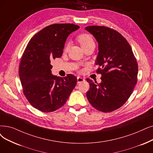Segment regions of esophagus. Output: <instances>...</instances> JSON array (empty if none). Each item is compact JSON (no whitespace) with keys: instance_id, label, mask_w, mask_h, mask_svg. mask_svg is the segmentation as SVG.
Listing matches in <instances>:
<instances>
[{"instance_id":"esophagus-1","label":"esophagus","mask_w":153,"mask_h":153,"mask_svg":"<svg viewBox=\"0 0 153 153\" xmlns=\"http://www.w3.org/2000/svg\"><path fill=\"white\" fill-rule=\"evenodd\" d=\"M85 81V78L83 77H80V76H78L77 77V83H80L81 82H83Z\"/></svg>"}]
</instances>
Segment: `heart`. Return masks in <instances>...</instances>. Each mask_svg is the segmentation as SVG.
I'll use <instances>...</instances> for the list:
<instances>
[{
  "instance_id": "obj_1",
  "label": "heart",
  "mask_w": 153,
  "mask_h": 153,
  "mask_svg": "<svg viewBox=\"0 0 153 153\" xmlns=\"http://www.w3.org/2000/svg\"><path fill=\"white\" fill-rule=\"evenodd\" d=\"M77 41L80 44L82 48H84L89 45L95 44V42L92 36L87 33H82L78 36ZM68 45H66L65 48V51L68 50Z\"/></svg>"
}]
</instances>
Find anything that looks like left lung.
<instances>
[{
    "mask_svg": "<svg viewBox=\"0 0 153 153\" xmlns=\"http://www.w3.org/2000/svg\"><path fill=\"white\" fill-rule=\"evenodd\" d=\"M99 44L95 62L102 75L97 83L87 78L90 89L87 97L90 104L103 112H112L123 106L132 93L137 81L138 66L132 48L117 30L105 26L85 27Z\"/></svg>",
    "mask_w": 153,
    "mask_h": 153,
    "instance_id": "left-lung-1",
    "label": "left lung"
}]
</instances>
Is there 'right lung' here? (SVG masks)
I'll use <instances>...</instances> for the list:
<instances>
[{"label": "right lung", "mask_w": 153, "mask_h": 153, "mask_svg": "<svg viewBox=\"0 0 153 153\" xmlns=\"http://www.w3.org/2000/svg\"><path fill=\"white\" fill-rule=\"evenodd\" d=\"M80 28L73 24H54L36 33L22 56L19 75L23 93L33 107L43 112H53L65 105L76 86L71 74L53 75L51 61L62 56L70 34Z\"/></svg>", "instance_id": "right-lung-1"}]
</instances>
